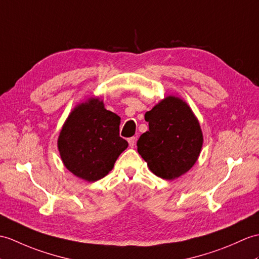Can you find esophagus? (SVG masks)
Masks as SVG:
<instances>
[{
  "instance_id": "esophagus-1",
  "label": "esophagus",
  "mask_w": 259,
  "mask_h": 259,
  "mask_svg": "<svg viewBox=\"0 0 259 259\" xmlns=\"http://www.w3.org/2000/svg\"><path fill=\"white\" fill-rule=\"evenodd\" d=\"M128 142H129V146H130L131 148H134V147H135V144H136V142H137V138H136V137H131V138H129V139H128Z\"/></svg>"
}]
</instances>
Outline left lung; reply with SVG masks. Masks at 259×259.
I'll return each instance as SVG.
<instances>
[{
    "label": "left lung",
    "instance_id": "1",
    "mask_svg": "<svg viewBox=\"0 0 259 259\" xmlns=\"http://www.w3.org/2000/svg\"><path fill=\"white\" fill-rule=\"evenodd\" d=\"M149 130L137 142L138 152L155 176L174 180L188 172L201 153L203 135L190 106L167 96L144 115Z\"/></svg>",
    "mask_w": 259,
    "mask_h": 259
}]
</instances>
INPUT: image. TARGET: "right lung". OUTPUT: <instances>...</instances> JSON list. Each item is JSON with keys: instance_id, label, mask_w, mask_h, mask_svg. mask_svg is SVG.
<instances>
[{"instance_id": "add662e5", "label": "right lung", "mask_w": 259, "mask_h": 259, "mask_svg": "<svg viewBox=\"0 0 259 259\" xmlns=\"http://www.w3.org/2000/svg\"><path fill=\"white\" fill-rule=\"evenodd\" d=\"M120 117L107 110L100 98H89L69 113L58 137V151L64 165L88 182L109 173L128 147L119 136Z\"/></svg>"}]
</instances>
